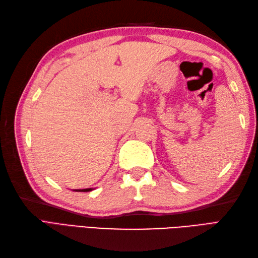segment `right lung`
I'll return each mask as SVG.
<instances>
[{"instance_id": "1", "label": "right lung", "mask_w": 258, "mask_h": 258, "mask_svg": "<svg viewBox=\"0 0 258 258\" xmlns=\"http://www.w3.org/2000/svg\"><path fill=\"white\" fill-rule=\"evenodd\" d=\"M93 188H84V189H74L75 191H90L92 190Z\"/></svg>"}]
</instances>
